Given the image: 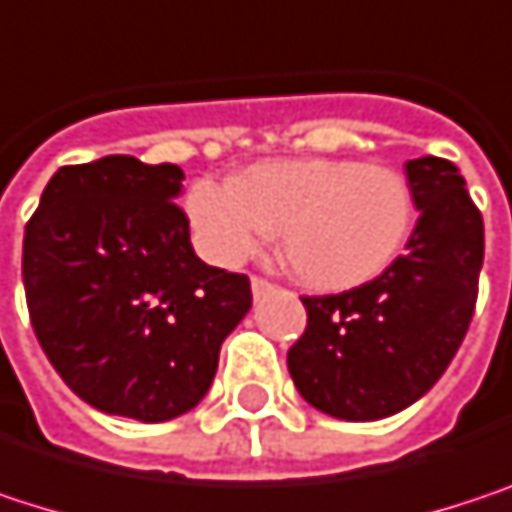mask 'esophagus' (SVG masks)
I'll return each mask as SVG.
<instances>
[{
    "label": "esophagus",
    "instance_id": "obj_1",
    "mask_svg": "<svg viewBox=\"0 0 512 512\" xmlns=\"http://www.w3.org/2000/svg\"><path fill=\"white\" fill-rule=\"evenodd\" d=\"M266 290H272V284H269V281H266V278H252V293H255V296H263V293H266Z\"/></svg>",
    "mask_w": 512,
    "mask_h": 512
}]
</instances>
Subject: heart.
<instances>
[{
  "label": "heart",
  "mask_w": 512,
  "mask_h": 512,
  "mask_svg": "<svg viewBox=\"0 0 512 512\" xmlns=\"http://www.w3.org/2000/svg\"><path fill=\"white\" fill-rule=\"evenodd\" d=\"M186 213L204 255L225 266L255 257L272 234L290 272L323 293L370 284L403 255L415 195L397 168L358 159H266L231 183L198 180Z\"/></svg>",
  "instance_id": "1"
}]
</instances>
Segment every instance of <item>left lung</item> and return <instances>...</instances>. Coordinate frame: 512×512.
<instances>
[{"label": "left lung", "mask_w": 512, "mask_h": 512, "mask_svg": "<svg viewBox=\"0 0 512 512\" xmlns=\"http://www.w3.org/2000/svg\"><path fill=\"white\" fill-rule=\"evenodd\" d=\"M421 210L406 255L335 296H302L308 326L287 353L299 394L344 421H379L421 400L457 356L483 266V219L460 168L406 162Z\"/></svg>", "instance_id": "8db88e82"}]
</instances>
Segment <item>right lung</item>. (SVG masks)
I'll use <instances>...</instances> for the list:
<instances>
[{"label": "right lung", "instance_id": "1", "mask_svg": "<svg viewBox=\"0 0 512 512\" xmlns=\"http://www.w3.org/2000/svg\"><path fill=\"white\" fill-rule=\"evenodd\" d=\"M180 180L177 165L136 156L64 165L23 237L29 317L52 367L88 406L145 424L201 403L252 308L246 275L195 255Z\"/></svg>", "mask_w": 512, "mask_h": 512}]
</instances>
